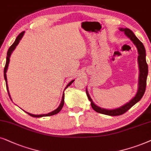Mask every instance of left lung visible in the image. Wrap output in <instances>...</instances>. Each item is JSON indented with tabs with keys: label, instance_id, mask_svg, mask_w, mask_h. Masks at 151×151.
Here are the masks:
<instances>
[{
	"label": "left lung",
	"instance_id": "8db88e82",
	"mask_svg": "<svg viewBox=\"0 0 151 151\" xmlns=\"http://www.w3.org/2000/svg\"><path fill=\"white\" fill-rule=\"evenodd\" d=\"M120 31L124 32L125 35L130 39V40L133 42V43L136 45L137 48L138 50V63L139 68V88L138 91L137 92L136 95L132 99L131 101H130L125 105L122 106L119 108L114 110H106L104 109L99 107V106H96L93 103L92 100L88 94V92L86 90V94H87L88 98L91 102V106L96 112H99V113L107 114L110 116H118L123 114L128 111L130 108L132 107L134 104L137 103L140 99H142L143 96L144 92L146 90V79H147L148 76V65L146 61V50L144 48L143 43L139 40L136 36L134 35V33L131 30L128 28H120Z\"/></svg>",
	"mask_w": 151,
	"mask_h": 151
}]
</instances>
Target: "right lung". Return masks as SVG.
<instances>
[{"label": "right lung", "instance_id": "add662e5", "mask_svg": "<svg viewBox=\"0 0 151 151\" xmlns=\"http://www.w3.org/2000/svg\"><path fill=\"white\" fill-rule=\"evenodd\" d=\"M24 33H25V32H22L21 34H19V36L17 37V39H16L15 41L14 42V43L10 46V47L9 48V50H8L7 51V60H6V63H5V68H4V77H5V82H6V87H7V92H8V94H9V96L10 97V95H9V90H8V87H7V76H6V72H7V68H8V65H9V57H10V55H11V54L12 53L13 50L15 49V47H17V45L19 44L20 40L22 39V37H23V36L24 35ZM74 80H72V81H70L69 83L68 84L67 86H66V88H68V86H70L71 84L73 83ZM63 104H64V93L63 94V96H62V100H61V104H60V106L58 107L57 109L55 110H54V111H52L51 112H50V113H47V114H39V115H37V114H30V113H27L29 114V115L32 116H34V117H41V116H51V115H54V114H57L58 112H59L61 111V110L62 109V108H63Z\"/></svg>", "mask_w": 151, "mask_h": 151}]
</instances>
